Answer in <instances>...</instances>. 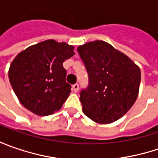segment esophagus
I'll list each match as a JSON object with an SVG mask.
<instances>
[{
	"label": "esophagus",
	"mask_w": 158,
	"mask_h": 158,
	"mask_svg": "<svg viewBox=\"0 0 158 158\" xmlns=\"http://www.w3.org/2000/svg\"><path fill=\"white\" fill-rule=\"evenodd\" d=\"M72 89H73V91L74 92H77L78 90H79V85L77 84V83H76V84H74L73 86H72Z\"/></svg>",
	"instance_id": "1"
}]
</instances>
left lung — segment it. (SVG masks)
<instances>
[{"label": "left lung", "mask_w": 158, "mask_h": 158, "mask_svg": "<svg viewBox=\"0 0 158 158\" xmlns=\"http://www.w3.org/2000/svg\"><path fill=\"white\" fill-rule=\"evenodd\" d=\"M86 67L89 86L81 91L83 113L98 124L112 123L136 101L141 70L130 58L102 40L77 47Z\"/></svg>", "instance_id": "8db88e82"}]
</instances>
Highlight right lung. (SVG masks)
Segmentation results:
<instances>
[{
	"instance_id": "1",
	"label": "right lung",
	"mask_w": 158,
	"mask_h": 158,
	"mask_svg": "<svg viewBox=\"0 0 158 158\" xmlns=\"http://www.w3.org/2000/svg\"><path fill=\"white\" fill-rule=\"evenodd\" d=\"M74 46L47 40L29 46L12 60L10 84L19 102L39 116L59 111L71 92L63 62L72 57Z\"/></svg>"
}]
</instances>
